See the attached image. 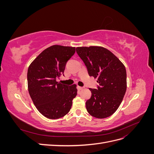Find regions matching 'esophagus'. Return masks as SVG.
<instances>
[{"label":"esophagus","mask_w":154,"mask_h":154,"mask_svg":"<svg viewBox=\"0 0 154 154\" xmlns=\"http://www.w3.org/2000/svg\"><path fill=\"white\" fill-rule=\"evenodd\" d=\"M78 89H79V90H82V89H83V87H80V86H78Z\"/></svg>","instance_id":"esophagus-1"}]
</instances>
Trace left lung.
Returning a JSON list of instances; mask_svg holds the SVG:
<instances>
[{"label":"left lung","instance_id":"1","mask_svg":"<svg viewBox=\"0 0 154 154\" xmlns=\"http://www.w3.org/2000/svg\"><path fill=\"white\" fill-rule=\"evenodd\" d=\"M76 49L89 76L97 78L99 84L97 89L89 88L92 96L86 101L87 110L94 118H108L117 110L125 94V67L112 53L101 46L78 47Z\"/></svg>","mask_w":154,"mask_h":154}]
</instances>
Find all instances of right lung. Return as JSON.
I'll return each mask as SVG.
<instances>
[{"instance_id":"1","label":"right lung","mask_w":154,"mask_h":154,"mask_svg":"<svg viewBox=\"0 0 154 154\" xmlns=\"http://www.w3.org/2000/svg\"><path fill=\"white\" fill-rule=\"evenodd\" d=\"M74 47L54 45L44 50L27 70V87L31 98L45 118L63 117L71 109L77 95L76 85H66L57 81L68 60L75 53Z\"/></svg>"}]
</instances>
